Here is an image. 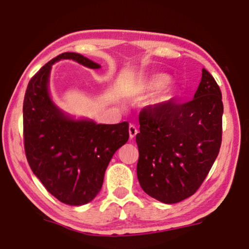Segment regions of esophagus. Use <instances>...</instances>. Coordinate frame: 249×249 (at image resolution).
Returning a JSON list of instances; mask_svg holds the SVG:
<instances>
[{
	"label": "esophagus",
	"instance_id": "34e87169",
	"mask_svg": "<svg viewBox=\"0 0 249 249\" xmlns=\"http://www.w3.org/2000/svg\"><path fill=\"white\" fill-rule=\"evenodd\" d=\"M128 133H129V138H131V139H134V138H135V135L138 134V128H136V126H135V125H133V124L129 125V127H128Z\"/></svg>",
	"mask_w": 249,
	"mask_h": 249
}]
</instances>
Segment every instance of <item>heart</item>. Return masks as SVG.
<instances>
[{
    "label": "heart",
    "instance_id": "1",
    "mask_svg": "<svg viewBox=\"0 0 249 249\" xmlns=\"http://www.w3.org/2000/svg\"><path fill=\"white\" fill-rule=\"evenodd\" d=\"M170 82V78L167 74L163 73H157V74L152 75L151 78H149L143 85L140 87V91L141 92H151V91L160 90L166 87L168 83ZM174 97V90L173 89H167L163 93V99L164 100H170Z\"/></svg>",
    "mask_w": 249,
    "mask_h": 249
}]
</instances>
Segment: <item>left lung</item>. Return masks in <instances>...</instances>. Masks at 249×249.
<instances>
[{
    "label": "left lung",
    "mask_w": 249,
    "mask_h": 249,
    "mask_svg": "<svg viewBox=\"0 0 249 249\" xmlns=\"http://www.w3.org/2000/svg\"><path fill=\"white\" fill-rule=\"evenodd\" d=\"M222 114L221 90L205 69L191 101L143 108L136 134L142 190L167 204L193 195L219 155Z\"/></svg>",
    "instance_id": "1"
}]
</instances>
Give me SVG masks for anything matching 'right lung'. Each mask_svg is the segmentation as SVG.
Returning <instances> with one entry per match:
<instances>
[{
  "label": "right lung",
  "instance_id": "1",
  "mask_svg": "<svg viewBox=\"0 0 249 249\" xmlns=\"http://www.w3.org/2000/svg\"><path fill=\"white\" fill-rule=\"evenodd\" d=\"M59 59L100 68L78 53H63L31 78L23 100L24 151L45 188L62 203L78 206L92 201L100 192L108 163L127 142L128 123L97 124L63 113L48 92L52 65Z\"/></svg>",
  "mask_w": 249,
  "mask_h": 249
}]
</instances>
